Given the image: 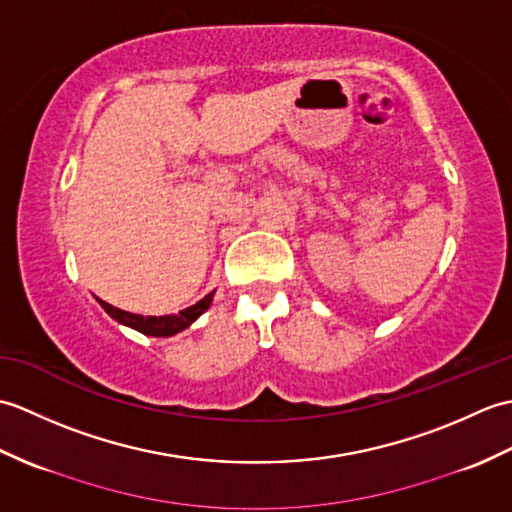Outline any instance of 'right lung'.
<instances>
[{
	"instance_id": "add662e5",
	"label": "right lung",
	"mask_w": 512,
	"mask_h": 512,
	"mask_svg": "<svg viewBox=\"0 0 512 512\" xmlns=\"http://www.w3.org/2000/svg\"><path fill=\"white\" fill-rule=\"evenodd\" d=\"M211 299H213V292L211 295H206L204 299H200L195 306L187 308V310H180L178 314H165V317H143V314H132V312H125V310H118L114 306H110L107 301L99 303L103 306V310L110 314L112 319H116L118 323L129 325V328H134L143 334L149 336H173L182 332L184 328H189V325L200 317V314L211 306Z\"/></svg>"
}]
</instances>
